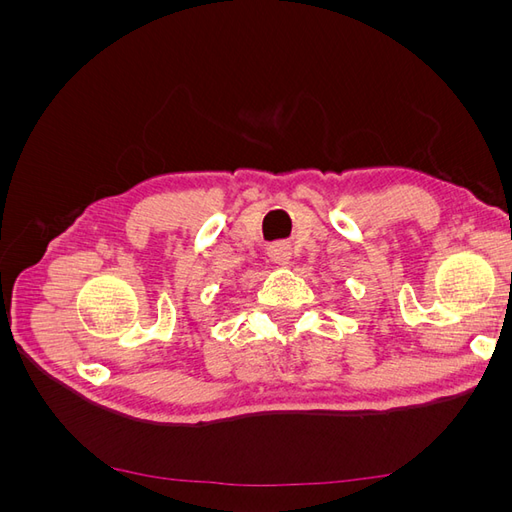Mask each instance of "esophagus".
<instances>
[{"label":"esophagus","instance_id":"esophagus-1","mask_svg":"<svg viewBox=\"0 0 512 512\" xmlns=\"http://www.w3.org/2000/svg\"><path fill=\"white\" fill-rule=\"evenodd\" d=\"M269 258L275 262V265L286 267L288 262H290V258H292V247H290V243L277 241V243L269 245Z\"/></svg>","mask_w":512,"mask_h":512}]
</instances>
